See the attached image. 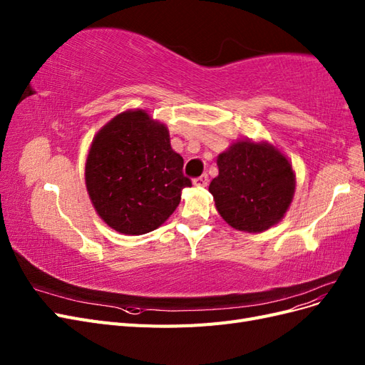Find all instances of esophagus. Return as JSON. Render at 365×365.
Segmentation results:
<instances>
[{
	"label": "esophagus",
	"mask_w": 365,
	"mask_h": 365,
	"mask_svg": "<svg viewBox=\"0 0 365 365\" xmlns=\"http://www.w3.org/2000/svg\"><path fill=\"white\" fill-rule=\"evenodd\" d=\"M208 184V176L207 175H201L197 178L193 180V185L195 187H205Z\"/></svg>",
	"instance_id": "1"
}]
</instances>
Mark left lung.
I'll use <instances>...</instances> for the list:
<instances>
[{"instance_id":"8db88e82","label":"left lung","mask_w":365,"mask_h":365,"mask_svg":"<svg viewBox=\"0 0 365 365\" xmlns=\"http://www.w3.org/2000/svg\"><path fill=\"white\" fill-rule=\"evenodd\" d=\"M216 163L219 175L208 192L230 227L254 235L280 222L295 193V172L280 149L264 140H237Z\"/></svg>"}]
</instances>
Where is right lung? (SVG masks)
I'll return each mask as SVG.
<instances>
[{"mask_svg": "<svg viewBox=\"0 0 365 365\" xmlns=\"http://www.w3.org/2000/svg\"><path fill=\"white\" fill-rule=\"evenodd\" d=\"M182 165L168 126L145 109H128L94 135L85 163L86 192L108 227L146 235L170 217L182 189L192 185Z\"/></svg>", "mask_w": 365, "mask_h": 365, "instance_id": "add662e5", "label": "right lung"}]
</instances>
